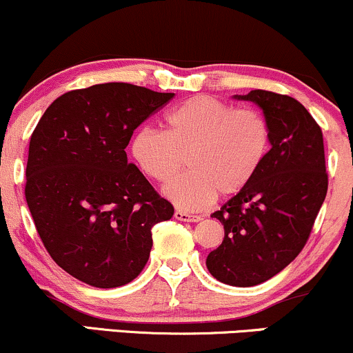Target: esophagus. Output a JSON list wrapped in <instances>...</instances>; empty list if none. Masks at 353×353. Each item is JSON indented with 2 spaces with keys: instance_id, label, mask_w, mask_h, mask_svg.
<instances>
[{
  "instance_id": "34e87169",
  "label": "esophagus",
  "mask_w": 353,
  "mask_h": 353,
  "mask_svg": "<svg viewBox=\"0 0 353 353\" xmlns=\"http://www.w3.org/2000/svg\"><path fill=\"white\" fill-rule=\"evenodd\" d=\"M174 217L177 220H182V222H201L202 215H192L188 214V212H182V210H176L174 212Z\"/></svg>"
}]
</instances>
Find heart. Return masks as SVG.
I'll return each mask as SVG.
<instances>
[{"mask_svg":"<svg viewBox=\"0 0 353 353\" xmlns=\"http://www.w3.org/2000/svg\"><path fill=\"white\" fill-rule=\"evenodd\" d=\"M270 141L261 113L199 95L169 112L165 133L139 130L131 152L141 171L161 184L171 181L185 161L190 171L172 181L165 194L179 209L195 212L205 209L217 194L245 189L265 163Z\"/></svg>","mask_w":353,"mask_h":353,"instance_id":"b5f03b06","label":"heart"}]
</instances>
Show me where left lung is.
Listing matches in <instances>:
<instances>
[{
  "label": "left lung",
  "mask_w": 353,
  "mask_h": 353,
  "mask_svg": "<svg viewBox=\"0 0 353 353\" xmlns=\"http://www.w3.org/2000/svg\"><path fill=\"white\" fill-rule=\"evenodd\" d=\"M263 110L271 150L252 182L212 217L225 228L207 270L230 286L265 283L304 248L327 194L322 130L292 97L268 90L235 95Z\"/></svg>",
  "instance_id": "left-lung-1"
}]
</instances>
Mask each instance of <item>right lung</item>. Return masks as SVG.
I'll return each mask as SVG.
<instances>
[{"instance_id":"add662e5","label":"right lung","mask_w":353,"mask_h":353,"mask_svg":"<svg viewBox=\"0 0 353 353\" xmlns=\"http://www.w3.org/2000/svg\"><path fill=\"white\" fill-rule=\"evenodd\" d=\"M174 93L112 82L63 93L29 141L26 202L42 243L63 271L95 288L141 273L156 223L172 203L128 163L133 131Z\"/></svg>"}]
</instances>
